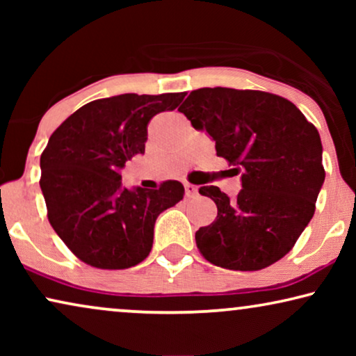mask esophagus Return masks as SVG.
<instances>
[{"label":"esophagus","mask_w":356,"mask_h":356,"mask_svg":"<svg viewBox=\"0 0 356 356\" xmlns=\"http://www.w3.org/2000/svg\"><path fill=\"white\" fill-rule=\"evenodd\" d=\"M184 193H186L188 197H193L197 194V186L196 184H191V183H184Z\"/></svg>","instance_id":"esophagus-1"}]
</instances>
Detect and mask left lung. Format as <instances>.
<instances>
[{"mask_svg": "<svg viewBox=\"0 0 356 356\" xmlns=\"http://www.w3.org/2000/svg\"><path fill=\"white\" fill-rule=\"evenodd\" d=\"M178 110L241 175L233 199L217 186L199 188L217 206L216 220L196 232L199 252L230 270L282 259L313 218L325 178L316 126L290 100L262 90L204 87Z\"/></svg>", "mask_w": 356, "mask_h": 356, "instance_id": "left-lung-1", "label": "left lung"}]
</instances>
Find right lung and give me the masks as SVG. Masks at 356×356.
Returning <instances> with one entry per match:
<instances>
[{
	"mask_svg": "<svg viewBox=\"0 0 356 356\" xmlns=\"http://www.w3.org/2000/svg\"><path fill=\"white\" fill-rule=\"evenodd\" d=\"M184 92L123 94L94 100L66 118L40 157V188L53 230L72 254L97 269H129L152 250L154 225L183 199L177 179L157 189L121 188L120 168L144 154L147 123L175 110Z\"/></svg>",
	"mask_w": 356,
	"mask_h": 356,
	"instance_id": "add662e5",
	"label": "right lung"
}]
</instances>
